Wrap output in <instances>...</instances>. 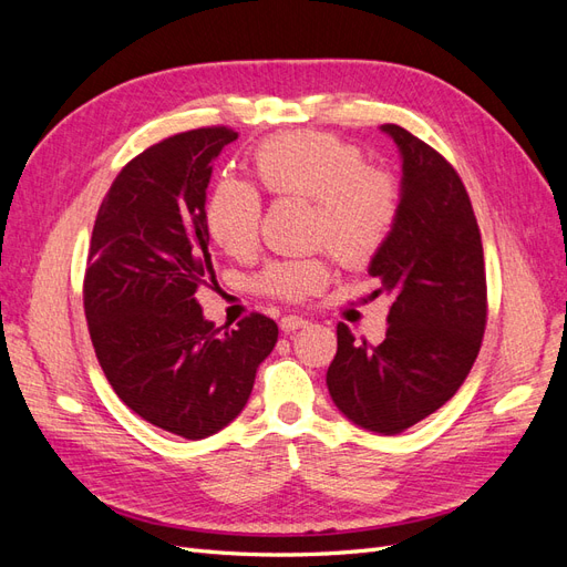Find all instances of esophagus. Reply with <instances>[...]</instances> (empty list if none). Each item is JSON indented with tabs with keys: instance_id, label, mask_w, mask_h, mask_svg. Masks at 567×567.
I'll use <instances>...</instances> for the list:
<instances>
[{
	"instance_id": "1",
	"label": "esophagus",
	"mask_w": 567,
	"mask_h": 567,
	"mask_svg": "<svg viewBox=\"0 0 567 567\" xmlns=\"http://www.w3.org/2000/svg\"><path fill=\"white\" fill-rule=\"evenodd\" d=\"M307 323V319L305 317H298V315H286V317H281V321H279V326H281V331H286V333H290V331H298V329H302V326Z\"/></svg>"
}]
</instances>
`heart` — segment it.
<instances>
[{"mask_svg": "<svg viewBox=\"0 0 567 567\" xmlns=\"http://www.w3.org/2000/svg\"><path fill=\"white\" fill-rule=\"evenodd\" d=\"M255 175L274 198L312 200L315 241L329 244L348 267H364L379 255L398 227L402 192L388 167L367 163V153L333 132H284L257 146ZM265 203L252 182L225 175L205 203V225L217 246L246 257L260 241ZM331 281V260L323 255L284 257L269 262L257 288L300 302Z\"/></svg>", "mask_w": 567, "mask_h": 567, "instance_id": "obj_1", "label": "heart"}]
</instances>
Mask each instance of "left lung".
I'll return each mask as SVG.
<instances>
[{
	"mask_svg": "<svg viewBox=\"0 0 567 567\" xmlns=\"http://www.w3.org/2000/svg\"><path fill=\"white\" fill-rule=\"evenodd\" d=\"M402 153V208L369 274L392 298L381 346L338 323L326 373L336 406L373 433L398 435L450 402L466 381L487 326L480 227L452 163L400 125H383Z\"/></svg>",
	"mask_w": 567,
	"mask_h": 567,
	"instance_id": "left-lung-1",
	"label": "left lung"
}]
</instances>
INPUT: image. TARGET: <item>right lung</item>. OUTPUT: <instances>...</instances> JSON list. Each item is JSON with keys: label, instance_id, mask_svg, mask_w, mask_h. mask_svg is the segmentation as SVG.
Returning <instances> with one entry per match:
<instances>
[{"label": "right lung", "instance_id": "right-lung-1", "mask_svg": "<svg viewBox=\"0 0 567 567\" xmlns=\"http://www.w3.org/2000/svg\"><path fill=\"white\" fill-rule=\"evenodd\" d=\"M236 136L198 127L132 158L99 205L84 269V315L111 388L134 414L186 440L241 414L279 338L260 312L217 329L196 300L215 279L205 188Z\"/></svg>", "mask_w": 567, "mask_h": 567}]
</instances>
